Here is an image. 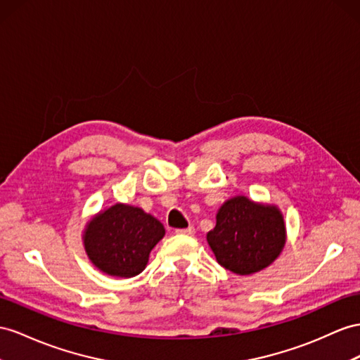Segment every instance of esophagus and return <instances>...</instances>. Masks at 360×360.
I'll return each instance as SVG.
<instances>
[{
	"instance_id": "obj_1",
	"label": "esophagus",
	"mask_w": 360,
	"mask_h": 360,
	"mask_svg": "<svg viewBox=\"0 0 360 360\" xmlns=\"http://www.w3.org/2000/svg\"><path fill=\"white\" fill-rule=\"evenodd\" d=\"M178 234H182V236H193L195 234V228L193 226H188V228H182V229H176Z\"/></svg>"
}]
</instances>
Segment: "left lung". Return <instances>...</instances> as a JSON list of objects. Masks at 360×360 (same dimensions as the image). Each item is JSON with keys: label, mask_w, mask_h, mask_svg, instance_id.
<instances>
[{"label": "left lung", "mask_w": 360, "mask_h": 360, "mask_svg": "<svg viewBox=\"0 0 360 360\" xmlns=\"http://www.w3.org/2000/svg\"><path fill=\"white\" fill-rule=\"evenodd\" d=\"M216 219V226L207 234V240L225 269L250 275L264 269L280 255L285 228L275 207L237 196L225 202Z\"/></svg>", "instance_id": "left-lung-1"}]
</instances>
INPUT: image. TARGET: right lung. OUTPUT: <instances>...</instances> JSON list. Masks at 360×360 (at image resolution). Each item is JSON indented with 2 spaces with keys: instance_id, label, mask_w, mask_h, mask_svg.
<instances>
[{
  "instance_id": "1",
  "label": "right lung",
  "mask_w": 360,
  "mask_h": 360,
  "mask_svg": "<svg viewBox=\"0 0 360 360\" xmlns=\"http://www.w3.org/2000/svg\"><path fill=\"white\" fill-rule=\"evenodd\" d=\"M164 234L160 220L141 208L117 204L91 220L84 240L89 260L100 271L131 278L143 272Z\"/></svg>"
}]
</instances>
